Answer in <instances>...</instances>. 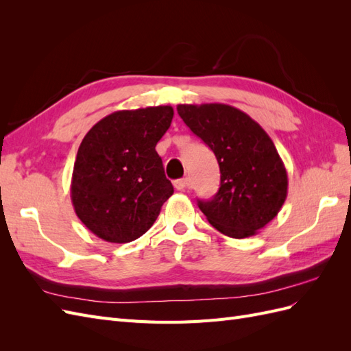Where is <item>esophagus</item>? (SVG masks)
Segmentation results:
<instances>
[{"label": "esophagus", "mask_w": 351, "mask_h": 351, "mask_svg": "<svg viewBox=\"0 0 351 351\" xmlns=\"http://www.w3.org/2000/svg\"><path fill=\"white\" fill-rule=\"evenodd\" d=\"M174 187L177 189V190H186L187 187H189V180L187 178H180V180H176L174 182Z\"/></svg>", "instance_id": "obj_1"}]
</instances>
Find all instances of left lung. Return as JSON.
Segmentation results:
<instances>
[{"mask_svg":"<svg viewBox=\"0 0 351 351\" xmlns=\"http://www.w3.org/2000/svg\"><path fill=\"white\" fill-rule=\"evenodd\" d=\"M186 125L215 154L221 186L209 200H197L212 227L232 239L256 234L278 215L289 178L268 133L231 105H177Z\"/></svg>","mask_w":351,"mask_h":351,"instance_id":"obj_1","label":"left lung"}]
</instances>
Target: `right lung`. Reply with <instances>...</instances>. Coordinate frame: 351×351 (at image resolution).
Instances as JSON below:
<instances>
[{
  "label": "right lung",
  "instance_id": "add662e5",
  "mask_svg": "<svg viewBox=\"0 0 351 351\" xmlns=\"http://www.w3.org/2000/svg\"><path fill=\"white\" fill-rule=\"evenodd\" d=\"M173 115L169 105L115 111L83 137L70 192L76 215L97 237L139 239L174 193L155 151Z\"/></svg>",
  "mask_w": 351,
  "mask_h": 351
}]
</instances>
